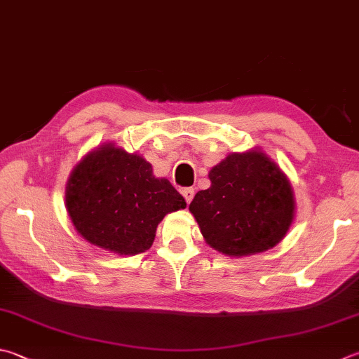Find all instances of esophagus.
<instances>
[{
    "label": "esophagus",
    "instance_id": "esophagus-1",
    "mask_svg": "<svg viewBox=\"0 0 359 359\" xmlns=\"http://www.w3.org/2000/svg\"><path fill=\"white\" fill-rule=\"evenodd\" d=\"M181 194H182V197H184V200H186V203L189 205V203L192 201V198H194V189L192 187H186V189H182L181 191Z\"/></svg>",
    "mask_w": 359,
    "mask_h": 359
}]
</instances>
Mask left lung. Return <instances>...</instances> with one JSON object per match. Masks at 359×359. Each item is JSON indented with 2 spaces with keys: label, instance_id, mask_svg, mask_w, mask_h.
<instances>
[{
  "label": "left lung",
  "instance_id": "1",
  "mask_svg": "<svg viewBox=\"0 0 359 359\" xmlns=\"http://www.w3.org/2000/svg\"><path fill=\"white\" fill-rule=\"evenodd\" d=\"M208 177L211 187L197 192L189 211L209 247L239 258L285 239L295 217V197L269 154L259 148L229 153Z\"/></svg>",
  "mask_w": 359,
  "mask_h": 359
}]
</instances>
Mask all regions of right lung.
<instances>
[{
  "label": "right lung",
  "instance_id": "1",
  "mask_svg": "<svg viewBox=\"0 0 359 359\" xmlns=\"http://www.w3.org/2000/svg\"><path fill=\"white\" fill-rule=\"evenodd\" d=\"M65 208L81 238L118 256L153 245L156 228L186 201L137 153L106 142L81 159L65 186Z\"/></svg>",
  "mask_w": 359,
  "mask_h": 359
}]
</instances>
